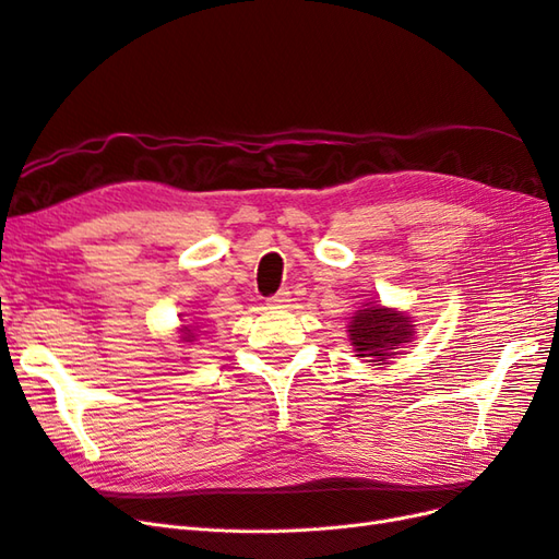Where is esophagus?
<instances>
[{
    "label": "esophagus",
    "instance_id": "esophagus-1",
    "mask_svg": "<svg viewBox=\"0 0 559 559\" xmlns=\"http://www.w3.org/2000/svg\"><path fill=\"white\" fill-rule=\"evenodd\" d=\"M289 302H292V294L286 292V289H282V292H277L273 298L267 300V306L270 308H289Z\"/></svg>",
    "mask_w": 559,
    "mask_h": 559
}]
</instances>
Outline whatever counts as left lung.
Instances as JSON below:
<instances>
[{"mask_svg": "<svg viewBox=\"0 0 559 559\" xmlns=\"http://www.w3.org/2000/svg\"><path fill=\"white\" fill-rule=\"evenodd\" d=\"M347 333L357 357H364L370 364H384L386 359H394V354H399L405 343L413 341L415 329L408 314L366 302L361 310L354 312L347 324Z\"/></svg>", "mask_w": 559, "mask_h": 559, "instance_id": "8db88e82", "label": "left lung"}]
</instances>
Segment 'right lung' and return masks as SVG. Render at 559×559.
I'll return each instance as SVG.
<instances>
[{"mask_svg":"<svg viewBox=\"0 0 559 559\" xmlns=\"http://www.w3.org/2000/svg\"><path fill=\"white\" fill-rule=\"evenodd\" d=\"M181 341L183 343H193L195 341V326H191V324L181 326Z\"/></svg>","mask_w":559,"mask_h":559,"instance_id":"obj_1","label":"right lung"}]
</instances>
